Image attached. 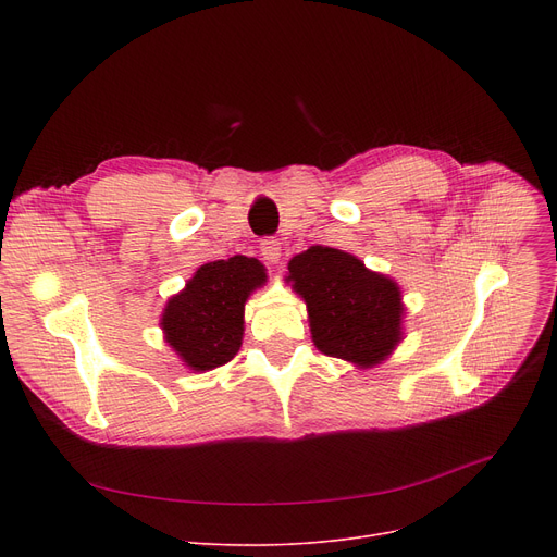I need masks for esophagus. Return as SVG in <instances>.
Here are the masks:
<instances>
[{
    "label": "esophagus",
    "mask_w": 557,
    "mask_h": 557,
    "mask_svg": "<svg viewBox=\"0 0 557 557\" xmlns=\"http://www.w3.org/2000/svg\"><path fill=\"white\" fill-rule=\"evenodd\" d=\"M259 250H261L263 259L271 261V263H277L280 257H282V244L277 239H271V237L269 239H261Z\"/></svg>",
    "instance_id": "esophagus-1"
}]
</instances>
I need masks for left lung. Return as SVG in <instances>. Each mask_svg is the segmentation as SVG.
I'll use <instances>...</instances> for the list:
<instances>
[{
  "instance_id": "obj_1",
  "label": "left lung",
  "mask_w": 557,
  "mask_h": 557,
  "mask_svg": "<svg viewBox=\"0 0 557 557\" xmlns=\"http://www.w3.org/2000/svg\"><path fill=\"white\" fill-rule=\"evenodd\" d=\"M288 280L307 302L315 347L327 357L370 368L399 343V286L368 271L361 259L311 246L288 261Z\"/></svg>"
}]
</instances>
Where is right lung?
I'll return each instance as SVG.
<instances>
[{
    "label": "right lung",
    "instance_id": "obj_1",
    "mask_svg": "<svg viewBox=\"0 0 557 557\" xmlns=\"http://www.w3.org/2000/svg\"><path fill=\"white\" fill-rule=\"evenodd\" d=\"M267 282L263 267L244 255L202 263L183 294L166 302V343L191 370H212L239 352L244 305Z\"/></svg>",
    "mask_w": 557,
    "mask_h": 557
}]
</instances>
